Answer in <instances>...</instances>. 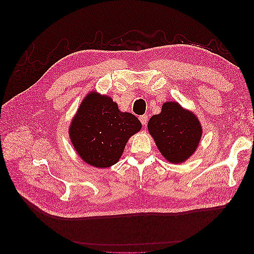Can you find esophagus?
I'll return each mask as SVG.
<instances>
[{
  "instance_id": "1",
  "label": "esophagus",
  "mask_w": 254,
  "mask_h": 254,
  "mask_svg": "<svg viewBox=\"0 0 254 254\" xmlns=\"http://www.w3.org/2000/svg\"><path fill=\"white\" fill-rule=\"evenodd\" d=\"M139 121H140L142 125H147V123H148V116L147 115L140 116L139 117Z\"/></svg>"
}]
</instances>
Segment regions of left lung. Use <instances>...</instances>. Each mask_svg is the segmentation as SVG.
Segmentation results:
<instances>
[{
  "label": "left lung",
  "mask_w": 254,
  "mask_h": 254,
  "mask_svg": "<svg viewBox=\"0 0 254 254\" xmlns=\"http://www.w3.org/2000/svg\"><path fill=\"white\" fill-rule=\"evenodd\" d=\"M148 130L157 148L171 163L180 164L196 151L202 127L194 113L176 101L162 104L161 113L151 117Z\"/></svg>",
  "instance_id": "left-lung-1"
}]
</instances>
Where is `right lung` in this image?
Here are the masks:
<instances>
[{
  "instance_id": "1",
  "label": "right lung",
  "mask_w": 254,
  "mask_h": 254,
  "mask_svg": "<svg viewBox=\"0 0 254 254\" xmlns=\"http://www.w3.org/2000/svg\"><path fill=\"white\" fill-rule=\"evenodd\" d=\"M140 129L139 120L121 112L111 96L91 91L72 118L68 133L83 162L106 168L120 160L127 141Z\"/></svg>"
}]
</instances>
